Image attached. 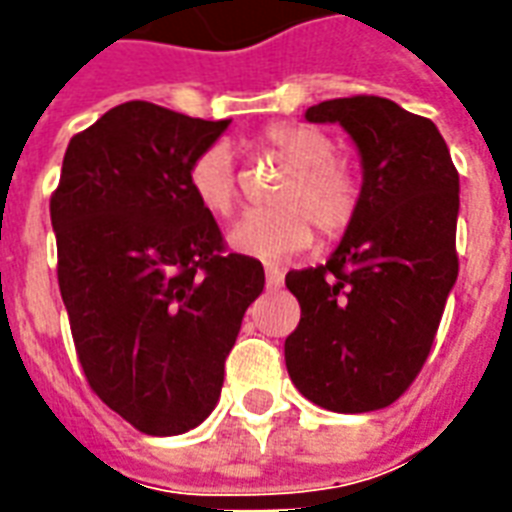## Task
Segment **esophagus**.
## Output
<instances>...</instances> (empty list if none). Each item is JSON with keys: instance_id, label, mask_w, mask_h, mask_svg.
<instances>
[{"instance_id": "34e87169", "label": "esophagus", "mask_w": 512, "mask_h": 512, "mask_svg": "<svg viewBox=\"0 0 512 512\" xmlns=\"http://www.w3.org/2000/svg\"><path fill=\"white\" fill-rule=\"evenodd\" d=\"M282 282H285V274H282V268L277 266H266V285L271 290L282 288Z\"/></svg>"}]
</instances>
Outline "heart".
I'll list each match as a JSON object with an SVG mask.
<instances>
[{
  "label": "heart",
  "instance_id": "1",
  "mask_svg": "<svg viewBox=\"0 0 512 512\" xmlns=\"http://www.w3.org/2000/svg\"><path fill=\"white\" fill-rule=\"evenodd\" d=\"M285 164L274 208L246 211L227 230V246L238 255L279 263L299 255L312 241V224L326 238L345 233L359 211V183L337 161V145L318 128L304 123H277L260 139ZM189 191L213 216H227L238 200V164L227 142L202 147L189 164Z\"/></svg>",
  "mask_w": 512,
  "mask_h": 512
}]
</instances>
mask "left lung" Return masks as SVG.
<instances>
[{
    "label": "left lung",
    "instance_id": "left-lung-1",
    "mask_svg": "<svg viewBox=\"0 0 512 512\" xmlns=\"http://www.w3.org/2000/svg\"><path fill=\"white\" fill-rule=\"evenodd\" d=\"M304 120L343 126L359 150L362 189L326 266L285 277L301 307L285 365L315 406L378 411L422 370L458 279L461 183L439 128L389 98H334Z\"/></svg>",
    "mask_w": 512,
    "mask_h": 512
}]
</instances>
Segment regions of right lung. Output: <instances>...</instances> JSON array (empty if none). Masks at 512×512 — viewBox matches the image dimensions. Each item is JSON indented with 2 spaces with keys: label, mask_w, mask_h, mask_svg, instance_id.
Here are the masks:
<instances>
[{
  "label": "right lung",
  "mask_w": 512,
  "mask_h": 512,
  "mask_svg": "<svg viewBox=\"0 0 512 512\" xmlns=\"http://www.w3.org/2000/svg\"><path fill=\"white\" fill-rule=\"evenodd\" d=\"M230 120L128 101L76 134L51 197L57 277L95 395L147 436L208 419L260 260L222 255L213 213L189 191V164Z\"/></svg>",
  "instance_id": "right-lung-1"
}]
</instances>
